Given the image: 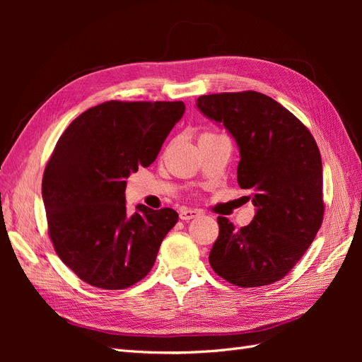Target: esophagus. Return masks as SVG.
Wrapping results in <instances>:
<instances>
[{"label": "esophagus", "mask_w": 362, "mask_h": 362, "mask_svg": "<svg viewBox=\"0 0 362 362\" xmlns=\"http://www.w3.org/2000/svg\"><path fill=\"white\" fill-rule=\"evenodd\" d=\"M202 211L198 210V208H182L180 211V218L181 221H190V218H194L201 216Z\"/></svg>", "instance_id": "34e87169"}]
</instances>
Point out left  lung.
I'll list each match as a JSON object with an SVG mask.
<instances>
[{
    "instance_id": "obj_1",
    "label": "left lung",
    "mask_w": 362,
    "mask_h": 362,
    "mask_svg": "<svg viewBox=\"0 0 362 362\" xmlns=\"http://www.w3.org/2000/svg\"><path fill=\"white\" fill-rule=\"evenodd\" d=\"M196 107L234 137L237 181L252 192L255 206L254 221L240 229L217 217L218 237L208 259L234 286H269L294 267L322 225L320 151L308 128L267 95H202Z\"/></svg>"
}]
</instances>
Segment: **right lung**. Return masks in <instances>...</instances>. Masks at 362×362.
Instances as JSON below:
<instances>
[{
    "label": "right lung",
    "instance_id": "add662e5",
    "mask_svg": "<svg viewBox=\"0 0 362 362\" xmlns=\"http://www.w3.org/2000/svg\"><path fill=\"white\" fill-rule=\"evenodd\" d=\"M184 112L182 101H108L81 113L59 139L42 198L54 249L84 282L122 290L154 266L178 213L139 204L131 214L125 180L156 161Z\"/></svg>",
    "mask_w": 362,
    "mask_h": 362
}]
</instances>
